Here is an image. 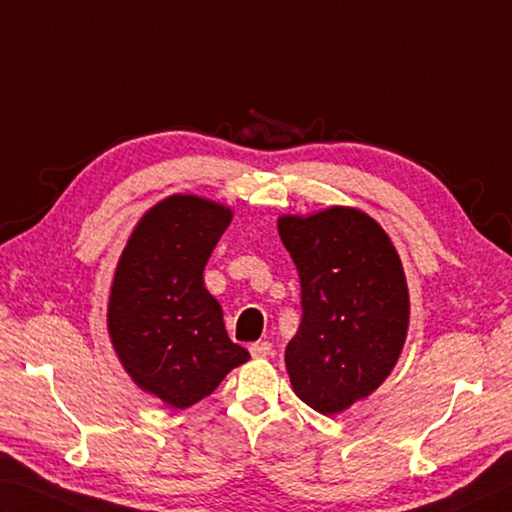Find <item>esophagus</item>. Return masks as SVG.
Returning a JSON list of instances; mask_svg holds the SVG:
<instances>
[{
  "label": "esophagus",
  "mask_w": 512,
  "mask_h": 512,
  "mask_svg": "<svg viewBox=\"0 0 512 512\" xmlns=\"http://www.w3.org/2000/svg\"><path fill=\"white\" fill-rule=\"evenodd\" d=\"M250 355L253 357H268V355H273V344L270 342H255V344H250Z\"/></svg>",
  "instance_id": "obj_1"
}]
</instances>
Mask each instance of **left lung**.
Masks as SVG:
<instances>
[{"label": "left lung", "mask_w": 512, "mask_h": 512, "mask_svg": "<svg viewBox=\"0 0 512 512\" xmlns=\"http://www.w3.org/2000/svg\"><path fill=\"white\" fill-rule=\"evenodd\" d=\"M277 226L302 279V324L286 346L290 384L317 413L335 415L373 393L402 353V262L362 210L335 206Z\"/></svg>", "instance_id": "left-lung-1"}]
</instances>
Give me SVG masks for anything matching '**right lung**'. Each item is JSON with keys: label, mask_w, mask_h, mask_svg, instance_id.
I'll use <instances>...</instances> for the list:
<instances>
[{"label": "right lung", "mask_w": 512, "mask_h": 512, "mask_svg": "<svg viewBox=\"0 0 512 512\" xmlns=\"http://www.w3.org/2000/svg\"><path fill=\"white\" fill-rule=\"evenodd\" d=\"M228 208L195 195L153 206L115 270L108 333L128 375L173 408L213 393L248 350L230 342L204 268L230 224Z\"/></svg>", "instance_id": "obj_1"}]
</instances>
